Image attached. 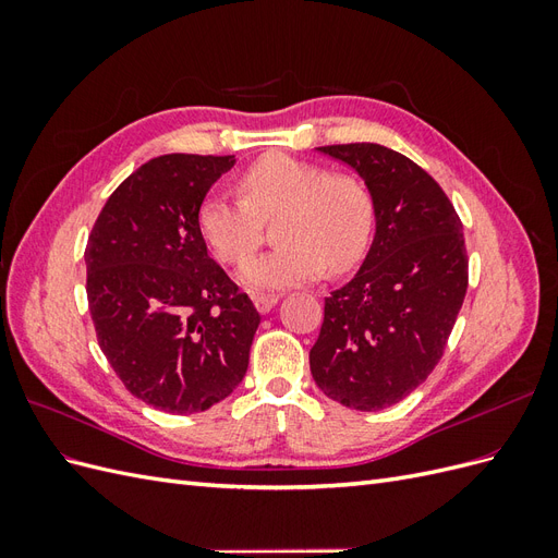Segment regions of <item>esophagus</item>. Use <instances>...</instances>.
<instances>
[{"mask_svg":"<svg viewBox=\"0 0 558 558\" xmlns=\"http://www.w3.org/2000/svg\"><path fill=\"white\" fill-rule=\"evenodd\" d=\"M277 302H279V295H256V298H253V305H256V310L260 314H267L269 310L277 305Z\"/></svg>","mask_w":558,"mask_h":558,"instance_id":"esophagus-1","label":"esophagus"}]
</instances>
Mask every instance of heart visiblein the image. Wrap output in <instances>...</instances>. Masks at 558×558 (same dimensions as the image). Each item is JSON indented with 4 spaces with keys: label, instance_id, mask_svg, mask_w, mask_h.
<instances>
[{
    "label": "heart",
    "instance_id": "1",
    "mask_svg": "<svg viewBox=\"0 0 558 558\" xmlns=\"http://www.w3.org/2000/svg\"><path fill=\"white\" fill-rule=\"evenodd\" d=\"M240 199L209 195L197 209V230L214 256L244 263L260 242V221L279 214L277 248L240 269L248 291H277L312 281L326 267L342 272L369 242L375 207L365 185L351 174L286 154L251 162L238 177Z\"/></svg>",
    "mask_w": 558,
    "mask_h": 558
}]
</instances>
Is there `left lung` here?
<instances>
[{"label": "left lung", "instance_id": "8db88e82", "mask_svg": "<svg viewBox=\"0 0 558 558\" xmlns=\"http://www.w3.org/2000/svg\"><path fill=\"white\" fill-rule=\"evenodd\" d=\"M316 150L365 181L375 240L353 279L326 298L312 377L344 408L379 412L442 359L468 291L463 226L437 181L398 150L365 142Z\"/></svg>", "mask_w": 558, "mask_h": 558}]
</instances>
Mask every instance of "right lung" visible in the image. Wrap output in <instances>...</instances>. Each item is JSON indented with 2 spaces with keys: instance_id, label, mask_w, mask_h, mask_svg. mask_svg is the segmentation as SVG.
<instances>
[{
  "instance_id": "right-lung-1",
  "label": "right lung",
  "mask_w": 558,
  "mask_h": 558,
  "mask_svg": "<svg viewBox=\"0 0 558 558\" xmlns=\"http://www.w3.org/2000/svg\"><path fill=\"white\" fill-rule=\"evenodd\" d=\"M234 156L167 154L107 199L86 246L88 307L128 391L170 414L228 398L246 375L260 314L218 267L197 209Z\"/></svg>"
}]
</instances>
